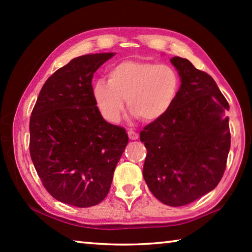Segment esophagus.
<instances>
[{
	"label": "esophagus",
	"instance_id": "obj_1",
	"mask_svg": "<svg viewBox=\"0 0 252 252\" xmlns=\"http://www.w3.org/2000/svg\"><path fill=\"white\" fill-rule=\"evenodd\" d=\"M127 135H129V138H130V140H136L139 138V134L136 133L135 131H133L132 129H130V130H127Z\"/></svg>",
	"mask_w": 252,
	"mask_h": 252
}]
</instances>
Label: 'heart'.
I'll return each instance as SVG.
<instances>
[{"mask_svg": "<svg viewBox=\"0 0 252 252\" xmlns=\"http://www.w3.org/2000/svg\"><path fill=\"white\" fill-rule=\"evenodd\" d=\"M180 79L177 71L155 62L123 61L111 67L108 82L97 80L92 94L104 120H120L126 105L134 117L153 122L164 117L177 99Z\"/></svg>", "mask_w": 252, "mask_h": 252, "instance_id": "obj_1", "label": "heart"}]
</instances>
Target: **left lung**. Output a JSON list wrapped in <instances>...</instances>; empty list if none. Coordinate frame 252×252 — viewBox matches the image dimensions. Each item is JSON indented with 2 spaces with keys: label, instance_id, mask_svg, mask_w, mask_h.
<instances>
[{
  "label": "left lung",
  "instance_id": "left-lung-1",
  "mask_svg": "<svg viewBox=\"0 0 252 252\" xmlns=\"http://www.w3.org/2000/svg\"><path fill=\"white\" fill-rule=\"evenodd\" d=\"M170 62L180 76L177 99L164 117L140 132L147 148L143 178L155 197L186 206L210 192L223 176L230 150L229 110L218 85L189 60Z\"/></svg>",
  "mask_w": 252,
  "mask_h": 252
}]
</instances>
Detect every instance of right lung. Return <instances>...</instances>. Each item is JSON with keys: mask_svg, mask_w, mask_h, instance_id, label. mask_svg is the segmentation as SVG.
Instances as JSON below:
<instances>
[{"mask_svg": "<svg viewBox=\"0 0 252 252\" xmlns=\"http://www.w3.org/2000/svg\"><path fill=\"white\" fill-rule=\"evenodd\" d=\"M116 53L75 58L46 80L30 119V155L48 192L79 208L108 194L129 141L106 122L92 94L93 73Z\"/></svg>", "mask_w": 252, "mask_h": 252, "instance_id": "obj_1", "label": "right lung"}]
</instances>
